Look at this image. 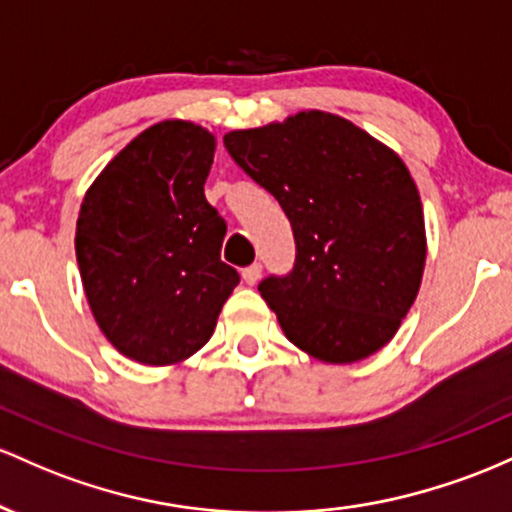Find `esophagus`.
I'll return each mask as SVG.
<instances>
[{
  "label": "esophagus",
  "mask_w": 512,
  "mask_h": 512,
  "mask_svg": "<svg viewBox=\"0 0 512 512\" xmlns=\"http://www.w3.org/2000/svg\"><path fill=\"white\" fill-rule=\"evenodd\" d=\"M261 273H263L261 263H251L249 268H244V271H241V278H244L246 285H256L258 280H261Z\"/></svg>",
  "instance_id": "34e87169"
}]
</instances>
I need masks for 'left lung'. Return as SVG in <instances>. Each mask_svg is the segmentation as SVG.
Masks as SVG:
<instances>
[{"label": "left lung", "instance_id": "obj_1", "mask_svg": "<svg viewBox=\"0 0 512 512\" xmlns=\"http://www.w3.org/2000/svg\"><path fill=\"white\" fill-rule=\"evenodd\" d=\"M225 147L295 234V268L258 285L287 341L333 365L387 346L426 266L421 195L399 154L324 111L232 130Z\"/></svg>", "mask_w": 512, "mask_h": 512}]
</instances>
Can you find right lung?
Segmentation results:
<instances>
[{
	"label": "right lung",
	"instance_id": "obj_1",
	"mask_svg": "<svg viewBox=\"0 0 512 512\" xmlns=\"http://www.w3.org/2000/svg\"><path fill=\"white\" fill-rule=\"evenodd\" d=\"M215 135L164 120L96 176L77 220L91 314L125 358L176 365L210 341L239 273L220 258L227 222L205 200Z\"/></svg>",
	"mask_w": 512,
	"mask_h": 512
}]
</instances>
